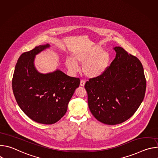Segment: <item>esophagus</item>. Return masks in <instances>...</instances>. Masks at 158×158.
<instances>
[{"mask_svg":"<svg viewBox=\"0 0 158 158\" xmlns=\"http://www.w3.org/2000/svg\"><path fill=\"white\" fill-rule=\"evenodd\" d=\"M85 81L84 80H81V83H80V85L81 86H84L85 85Z\"/></svg>","mask_w":158,"mask_h":158,"instance_id":"esophagus-1","label":"esophagus"}]
</instances>
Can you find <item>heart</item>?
I'll return each mask as SVG.
<instances>
[{"mask_svg":"<svg viewBox=\"0 0 158 158\" xmlns=\"http://www.w3.org/2000/svg\"><path fill=\"white\" fill-rule=\"evenodd\" d=\"M110 57L108 52L102 51L99 46L76 51L72 58L65 60V65L71 72L78 71V64L82 65V72L85 76L94 78L102 75L109 67Z\"/></svg>","mask_w":158,"mask_h":158,"instance_id":"heart-1","label":"heart"}]
</instances>
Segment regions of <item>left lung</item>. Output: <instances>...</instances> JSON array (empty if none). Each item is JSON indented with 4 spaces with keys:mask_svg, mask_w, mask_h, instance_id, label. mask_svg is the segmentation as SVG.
<instances>
[{
    "mask_svg": "<svg viewBox=\"0 0 158 158\" xmlns=\"http://www.w3.org/2000/svg\"><path fill=\"white\" fill-rule=\"evenodd\" d=\"M115 59L100 76L85 84L89 108L99 121L109 125L129 119L143 102L146 89L140 60L121 47L114 48Z\"/></svg>",
    "mask_w": 158,
    "mask_h": 158,
    "instance_id": "left-lung-1",
    "label": "left lung"
}]
</instances>
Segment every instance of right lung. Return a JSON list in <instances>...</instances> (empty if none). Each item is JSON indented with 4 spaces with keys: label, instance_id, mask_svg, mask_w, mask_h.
I'll list each match as a JSON object with an SVG mask.
<instances>
[{
    "label": "right lung",
    "instance_id": "right-lung-1",
    "mask_svg": "<svg viewBox=\"0 0 158 158\" xmlns=\"http://www.w3.org/2000/svg\"><path fill=\"white\" fill-rule=\"evenodd\" d=\"M49 47V44L39 46L22 54L12 77L13 93L19 106L30 119L43 124H54L64 116L80 84L79 78L59 70L46 74L37 71L35 56Z\"/></svg>",
    "mask_w": 158,
    "mask_h": 158
}]
</instances>
